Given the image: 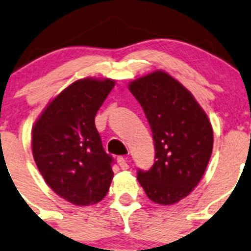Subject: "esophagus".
<instances>
[{
	"label": "esophagus",
	"mask_w": 251,
	"mask_h": 251,
	"mask_svg": "<svg viewBox=\"0 0 251 251\" xmlns=\"http://www.w3.org/2000/svg\"><path fill=\"white\" fill-rule=\"evenodd\" d=\"M118 164L123 170H127L128 169V163H127V159H125L124 156H119L118 158Z\"/></svg>",
	"instance_id": "34e87169"
}]
</instances>
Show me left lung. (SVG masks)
Instances as JSON below:
<instances>
[{
	"mask_svg": "<svg viewBox=\"0 0 251 251\" xmlns=\"http://www.w3.org/2000/svg\"><path fill=\"white\" fill-rule=\"evenodd\" d=\"M128 90L143 108L155 146V163L138 171V182L154 203H178L206 170L214 146L211 123L191 91L164 70L131 81Z\"/></svg>",
	"mask_w": 251,
	"mask_h": 251,
	"instance_id": "obj_1",
	"label": "left lung"
}]
</instances>
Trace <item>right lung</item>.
Instances as JSON below:
<instances>
[{"label":"right lung","mask_w":251,"mask_h":251,"mask_svg":"<svg viewBox=\"0 0 251 251\" xmlns=\"http://www.w3.org/2000/svg\"><path fill=\"white\" fill-rule=\"evenodd\" d=\"M114 86L113 78H78L48 102L32 126L37 169L55 194L77 206L102 201L113 179V159L95 116Z\"/></svg>","instance_id":"1"}]
</instances>
